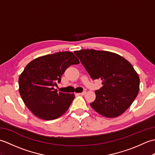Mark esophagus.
Instances as JSON below:
<instances>
[{"mask_svg": "<svg viewBox=\"0 0 155 155\" xmlns=\"http://www.w3.org/2000/svg\"><path fill=\"white\" fill-rule=\"evenodd\" d=\"M86 93L87 92L86 91H83V93H77L76 94H77V95H84L85 94H86Z\"/></svg>", "mask_w": 155, "mask_h": 155, "instance_id": "1", "label": "esophagus"}]
</instances>
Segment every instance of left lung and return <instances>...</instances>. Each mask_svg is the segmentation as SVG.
Returning <instances> with one entry per match:
<instances>
[{
	"instance_id": "left-lung-1",
	"label": "left lung",
	"mask_w": 155,
	"mask_h": 155,
	"mask_svg": "<svg viewBox=\"0 0 155 155\" xmlns=\"http://www.w3.org/2000/svg\"><path fill=\"white\" fill-rule=\"evenodd\" d=\"M93 80L101 78L102 87L95 91L91 107L104 117L123 114L137 97L140 79L129 62L113 52L94 49L74 51Z\"/></svg>"
}]
</instances>
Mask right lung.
Wrapping results in <instances>:
<instances>
[{
    "label": "right lung",
    "mask_w": 155,
    "mask_h": 155,
    "mask_svg": "<svg viewBox=\"0 0 155 155\" xmlns=\"http://www.w3.org/2000/svg\"><path fill=\"white\" fill-rule=\"evenodd\" d=\"M79 61L71 52H58L37 58L26 66L18 78L19 93L26 106L36 117L53 120L63 114L74 98V94L57 93L66 69Z\"/></svg>",
    "instance_id": "1"
}]
</instances>
